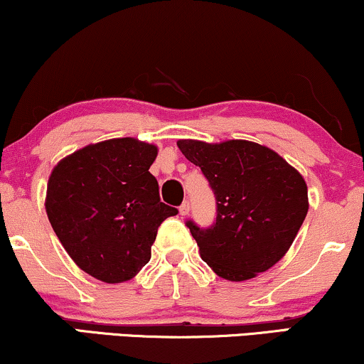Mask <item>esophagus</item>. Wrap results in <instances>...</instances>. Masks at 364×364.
<instances>
[{
  "instance_id": "34e87169",
  "label": "esophagus",
  "mask_w": 364,
  "mask_h": 364,
  "mask_svg": "<svg viewBox=\"0 0 364 364\" xmlns=\"http://www.w3.org/2000/svg\"><path fill=\"white\" fill-rule=\"evenodd\" d=\"M189 210H191L189 200H183L181 208H178V213H181V216H187V214H189Z\"/></svg>"
}]
</instances>
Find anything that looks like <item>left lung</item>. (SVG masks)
<instances>
[{
	"label": "left lung",
	"mask_w": 364,
	"mask_h": 364,
	"mask_svg": "<svg viewBox=\"0 0 364 364\" xmlns=\"http://www.w3.org/2000/svg\"><path fill=\"white\" fill-rule=\"evenodd\" d=\"M214 191L216 223L189 221L200 258L224 280L245 282L280 262L309 210L307 183L272 148L248 140H178Z\"/></svg>",
	"instance_id": "left-lung-1"
}]
</instances>
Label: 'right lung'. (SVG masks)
Instances as JSON below:
<instances>
[{
  "label": "right lung",
  "instance_id": "add662e5",
  "mask_svg": "<svg viewBox=\"0 0 364 364\" xmlns=\"http://www.w3.org/2000/svg\"><path fill=\"white\" fill-rule=\"evenodd\" d=\"M159 148L138 138H111L80 148L53 167L45 210L82 272L121 284L150 262L159 226L178 213L160 203L150 173Z\"/></svg>",
  "mask_w": 364,
  "mask_h": 364
}]
</instances>
